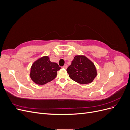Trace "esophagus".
I'll return each instance as SVG.
<instances>
[{
    "label": "esophagus",
    "mask_w": 130,
    "mask_h": 130,
    "mask_svg": "<svg viewBox=\"0 0 130 130\" xmlns=\"http://www.w3.org/2000/svg\"><path fill=\"white\" fill-rule=\"evenodd\" d=\"M67 64H64V66H63V68H64V69H67Z\"/></svg>",
    "instance_id": "1"
}]
</instances>
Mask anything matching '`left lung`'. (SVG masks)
Here are the masks:
<instances>
[{
	"label": "left lung",
	"mask_w": 130,
	"mask_h": 130,
	"mask_svg": "<svg viewBox=\"0 0 130 130\" xmlns=\"http://www.w3.org/2000/svg\"><path fill=\"white\" fill-rule=\"evenodd\" d=\"M69 77L80 84L91 83L97 75L95 66L84 55H76L67 69Z\"/></svg>",
	"instance_id": "8db88e82"
}]
</instances>
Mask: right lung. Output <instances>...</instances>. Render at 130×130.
<instances>
[{
    "mask_svg": "<svg viewBox=\"0 0 130 130\" xmlns=\"http://www.w3.org/2000/svg\"><path fill=\"white\" fill-rule=\"evenodd\" d=\"M61 68L57 63L51 62L49 56H43L33 63L30 76L35 84L43 85L54 80Z\"/></svg>",
    "mask_w": 130,
    "mask_h": 130,
    "instance_id": "obj_1",
    "label": "right lung"
}]
</instances>
